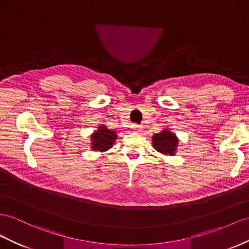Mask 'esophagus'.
<instances>
[{"label": "esophagus", "mask_w": 249, "mask_h": 249, "mask_svg": "<svg viewBox=\"0 0 249 249\" xmlns=\"http://www.w3.org/2000/svg\"><path fill=\"white\" fill-rule=\"evenodd\" d=\"M141 128H142V127L140 126V125H137V124H132V125H131V130H132V131L139 132L140 130H141Z\"/></svg>", "instance_id": "esophagus-1"}]
</instances>
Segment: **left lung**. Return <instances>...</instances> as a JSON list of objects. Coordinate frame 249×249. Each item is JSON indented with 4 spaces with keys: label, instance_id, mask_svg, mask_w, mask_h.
<instances>
[{
    "label": "left lung",
    "instance_id": "left-lung-1",
    "mask_svg": "<svg viewBox=\"0 0 249 249\" xmlns=\"http://www.w3.org/2000/svg\"><path fill=\"white\" fill-rule=\"evenodd\" d=\"M151 141L154 148L165 156H175L179 144L176 133L168 128L163 129L160 133H155Z\"/></svg>",
    "mask_w": 249,
    "mask_h": 249
}]
</instances>
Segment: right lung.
Returning <instances> with one entry per match:
<instances>
[{"label":"right lung","instance_id":"right-lung-1","mask_svg":"<svg viewBox=\"0 0 249 249\" xmlns=\"http://www.w3.org/2000/svg\"><path fill=\"white\" fill-rule=\"evenodd\" d=\"M117 133L114 130L108 129L106 126L100 125L98 127V130H94L92 135L90 136L91 141V149L104 152L112 147L117 140Z\"/></svg>","mask_w":249,"mask_h":249}]
</instances>
